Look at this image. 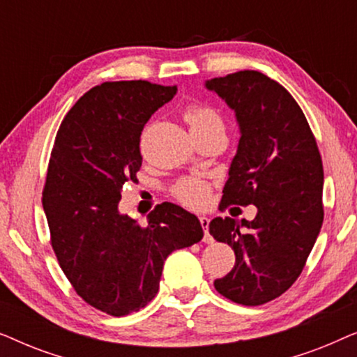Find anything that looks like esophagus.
<instances>
[{"mask_svg": "<svg viewBox=\"0 0 357 357\" xmlns=\"http://www.w3.org/2000/svg\"><path fill=\"white\" fill-rule=\"evenodd\" d=\"M199 222H202V227L204 231V237H203V242L204 243H211L213 242V237L209 236V219L206 216H199Z\"/></svg>", "mask_w": 357, "mask_h": 357, "instance_id": "esophagus-1", "label": "esophagus"}]
</instances>
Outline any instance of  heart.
<instances>
[{
    "mask_svg": "<svg viewBox=\"0 0 357 357\" xmlns=\"http://www.w3.org/2000/svg\"><path fill=\"white\" fill-rule=\"evenodd\" d=\"M185 120L188 121L192 133L206 130H224V123L221 115L211 107L203 104H192L185 110ZM175 197L180 202L192 208H199L206 203L208 199V185L198 178H183L175 185Z\"/></svg>",
    "mask_w": 357,
    "mask_h": 357,
    "instance_id": "obj_1",
    "label": "heart"
}]
</instances>
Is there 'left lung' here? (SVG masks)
<instances>
[{
  "label": "left lung",
  "instance_id": "8db88e82",
  "mask_svg": "<svg viewBox=\"0 0 357 357\" xmlns=\"http://www.w3.org/2000/svg\"><path fill=\"white\" fill-rule=\"evenodd\" d=\"M204 87L234 112L241 133L221 206H257L252 221L209 222V234L236 253L214 287L237 304L260 305L289 289L314 247L324 222V165L305 115L276 81L238 71Z\"/></svg>",
  "mask_w": 357,
  "mask_h": 357
}]
</instances>
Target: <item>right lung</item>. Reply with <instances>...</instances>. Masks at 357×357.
Here are the masks:
<instances>
[{"mask_svg":"<svg viewBox=\"0 0 357 357\" xmlns=\"http://www.w3.org/2000/svg\"><path fill=\"white\" fill-rule=\"evenodd\" d=\"M175 94L148 81L104 82L73 105L53 144L42 198L52 247L77 294L109 315L148 305L165 258L203 238L199 219L174 203L149 213L146 227L119 206L143 162L141 131Z\"/></svg>","mask_w":357,"mask_h":357,"instance_id":"right-lung-1","label":"right lung"}]
</instances>
